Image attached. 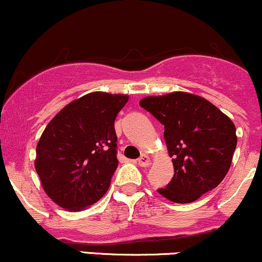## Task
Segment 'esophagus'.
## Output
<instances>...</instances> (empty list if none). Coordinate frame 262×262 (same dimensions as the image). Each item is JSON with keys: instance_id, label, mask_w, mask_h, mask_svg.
Here are the masks:
<instances>
[{"instance_id": "1", "label": "esophagus", "mask_w": 262, "mask_h": 262, "mask_svg": "<svg viewBox=\"0 0 262 262\" xmlns=\"http://www.w3.org/2000/svg\"><path fill=\"white\" fill-rule=\"evenodd\" d=\"M138 164H139L140 166H149V165H150V159H149L148 155L143 154L142 157L138 159Z\"/></svg>"}]
</instances>
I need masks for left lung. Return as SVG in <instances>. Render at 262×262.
Here are the masks:
<instances>
[{"label": "left lung", "mask_w": 262, "mask_h": 262, "mask_svg": "<svg viewBox=\"0 0 262 262\" xmlns=\"http://www.w3.org/2000/svg\"><path fill=\"white\" fill-rule=\"evenodd\" d=\"M139 105L164 125L173 158L174 177L160 195L192 203L223 182L231 165L237 138L234 123L209 100L184 92L146 97Z\"/></svg>", "instance_id": "left-lung-1"}]
</instances>
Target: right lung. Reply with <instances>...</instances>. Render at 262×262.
Segmentation results:
<instances>
[{"mask_svg":"<svg viewBox=\"0 0 262 262\" xmlns=\"http://www.w3.org/2000/svg\"><path fill=\"white\" fill-rule=\"evenodd\" d=\"M124 94L93 92L73 100L46 126L36 149V171L48 196L78 211L108 190L118 166L114 120Z\"/></svg>","mask_w":262,"mask_h":262,"instance_id":"obj_1","label":"right lung"}]
</instances>
